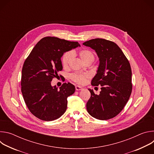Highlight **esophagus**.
<instances>
[{"label":"esophagus","mask_w":154,"mask_h":154,"mask_svg":"<svg viewBox=\"0 0 154 154\" xmlns=\"http://www.w3.org/2000/svg\"><path fill=\"white\" fill-rule=\"evenodd\" d=\"M83 89V88L80 86H75V90L76 91H80Z\"/></svg>","instance_id":"34e87169"}]
</instances>
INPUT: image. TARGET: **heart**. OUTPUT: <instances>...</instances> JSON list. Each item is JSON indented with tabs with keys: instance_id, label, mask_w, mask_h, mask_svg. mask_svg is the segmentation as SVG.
<instances>
[{
	"instance_id": "heart-1",
	"label": "heart",
	"mask_w": 154,
	"mask_h": 154,
	"mask_svg": "<svg viewBox=\"0 0 154 154\" xmlns=\"http://www.w3.org/2000/svg\"><path fill=\"white\" fill-rule=\"evenodd\" d=\"M75 53L74 52H66L63 55L61 58V63L63 67L66 68L68 66V65L69 64L72 58L73 55ZM79 55L80 58L82 59V60L85 63L89 61L93 62L95 58L94 54L91 51L87 49H83L80 51L79 52ZM70 77L75 82L80 84H83L85 82L86 79L90 77V75L88 74H86V73H74L70 75Z\"/></svg>"
}]
</instances>
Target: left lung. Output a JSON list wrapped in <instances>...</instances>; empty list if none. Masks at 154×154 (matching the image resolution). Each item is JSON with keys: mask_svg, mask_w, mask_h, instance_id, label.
Returning a JSON list of instances; mask_svg holds the SVG:
<instances>
[{"mask_svg": "<svg viewBox=\"0 0 154 154\" xmlns=\"http://www.w3.org/2000/svg\"><path fill=\"white\" fill-rule=\"evenodd\" d=\"M83 45L94 50L99 57V67L91 85L101 86L99 95L88 89L91 97L86 103L87 111L97 119L113 118L122 111L132 90L129 61L114 42L96 38Z\"/></svg>", "mask_w": 154, "mask_h": 154, "instance_id": "8db88e82", "label": "left lung"}]
</instances>
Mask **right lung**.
<instances>
[{
  "instance_id": "1",
  "label": "right lung",
  "mask_w": 154,
  "mask_h": 154,
  "mask_svg": "<svg viewBox=\"0 0 154 154\" xmlns=\"http://www.w3.org/2000/svg\"><path fill=\"white\" fill-rule=\"evenodd\" d=\"M80 46L78 42L57 37L42 38L24 61L21 91L30 112L36 118L51 121L66 110L67 97L74 93V85L64 83L60 88L51 85L54 77L63 69V54Z\"/></svg>"
}]
</instances>
